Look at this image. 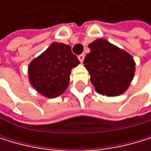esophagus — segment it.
I'll return each instance as SVG.
<instances>
[{
	"label": "esophagus",
	"instance_id": "obj_1",
	"mask_svg": "<svg viewBox=\"0 0 151 151\" xmlns=\"http://www.w3.org/2000/svg\"><path fill=\"white\" fill-rule=\"evenodd\" d=\"M78 59H79V60H80L81 62H82L83 60H84V54H80V55L78 56Z\"/></svg>",
	"mask_w": 151,
	"mask_h": 151
}]
</instances>
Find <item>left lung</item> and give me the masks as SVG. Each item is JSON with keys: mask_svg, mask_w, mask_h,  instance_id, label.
Wrapping results in <instances>:
<instances>
[{"mask_svg": "<svg viewBox=\"0 0 151 151\" xmlns=\"http://www.w3.org/2000/svg\"><path fill=\"white\" fill-rule=\"evenodd\" d=\"M91 52L84 59V67L98 93L115 97L124 93L135 74V61L126 50L97 39L89 44Z\"/></svg>", "mask_w": 151, "mask_h": 151, "instance_id": "1", "label": "left lung"}]
</instances>
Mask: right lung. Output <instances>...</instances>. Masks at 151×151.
Returning <instances> with one entry per match:
<instances>
[{
    "mask_svg": "<svg viewBox=\"0 0 151 151\" xmlns=\"http://www.w3.org/2000/svg\"><path fill=\"white\" fill-rule=\"evenodd\" d=\"M70 45L52 42L28 66L29 81L32 88L46 98H56L66 91L71 70L79 65Z\"/></svg>",
    "mask_w": 151,
    "mask_h": 151,
    "instance_id": "add662e5",
    "label": "right lung"
}]
</instances>
